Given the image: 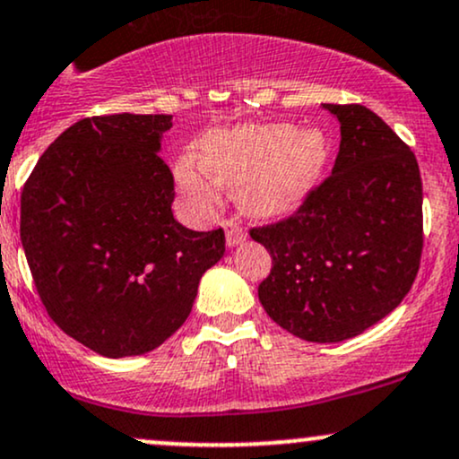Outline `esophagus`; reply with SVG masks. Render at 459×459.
Wrapping results in <instances>:
<instances>
[{"instance_id":"obj_1","label":"esophagus","mask_w":459,"mask_h":459,"mask_svg":"<svg viewBox=\"0 0 459 459\" xmlns=\"http://www.w3.org/2000/svg\"><path fill=\"white\" fill-rule=\"evenodd\" d=\"M224 226H226V246H229V248H235V246H239L241 241L246 239V230L241 229L235 220H229Z\"/></svg>"}]
</instances>
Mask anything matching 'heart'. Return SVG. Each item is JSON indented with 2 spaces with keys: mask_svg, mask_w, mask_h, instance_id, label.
Instances as JSON below:
<instances>
[{
  "mask_svg": "<svg viewBox=\"0 0 459 459\" xmlns=\"http://www.w3.org/2000/svg\"><path fill=\"white\" fill-rule=\"evenodd\" d=\"M329 160V137L318 126L239 124L209 133L200 159L176 163V185L195 211L220 204V185L238 187L241 209L272 218L299 206L318 185Z\"/></svg>",
  "mask_w": 459,
  "mask_h": 459,
  "instance_id": "b5f03b06",
  "label": "heart"
}]
</instances>
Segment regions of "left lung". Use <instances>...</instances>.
<instances>
[{
    "label": "left lung",
    "instance_id": "8db88e82",
    "mask_svg": "<svg viewBox=\"0 0 459 459\" xmlns=\"http://www.w3.org/2000/svg\"><path fill=\"white\" fill-rule=\"evenodd\" d=\"M340 122L329 178L279 224L250 230L272 256L265 314L307 342H344L401 305L422 253L416 156L361 104H325Z\"/></svg>",
    "mask_w": 459,
    "mask_h": 459
}]
</instances>
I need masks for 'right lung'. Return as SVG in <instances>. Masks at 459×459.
<instances>
[{"label":"right lung","instance_id":"right-lung-1","mask_svg":"<svg viewBox=\"0 0 459 459\" xmlns=\"http://www.w3.org/2000/svg\"><path fill=\"white\" fill-rule=\"evenodd\" d=\"M172 115H107L69 126L22 194V246L45 309L104 357L159 349L183 326L224 230L174 220L160 159Z\"/></svg>","mask_w":459,"mask_h":459}]
</instances>
